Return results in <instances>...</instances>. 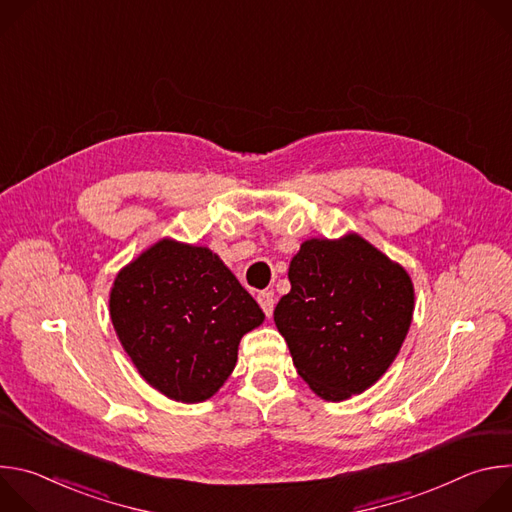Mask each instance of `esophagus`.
<instances>
[{"label": "esophagus", "mask_w": 512, "mask_h": 512, "mask_svg": "<svg viewBox=\"0 0 512 512\" xmlns=\"http://www.w3.org/2000/svg\"><path fill=\"white\" fill-rule=\"evenodd\" d=\"M257 302H259L261 310L265 312V316L269 318L273 314V306H275V300H273L271 291H261V294H257Z\"/></svg>", "instance_id": "34e87169"}]
</instances>
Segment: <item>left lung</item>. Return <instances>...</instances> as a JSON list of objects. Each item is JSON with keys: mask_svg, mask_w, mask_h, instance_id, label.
<instances>
[{"mask_svg": "<svg viewBox=\"0 0 512 512\" xmlns=\"http://www.w3.org/2000/svg\"><path fill=\"white\" fill-rule=\"evenodd\" d=\"M273 312L298 375L326 401L373 387L401 350L413 318L409 273L369 241H304Z\"/></svg>", "mask_w": 512, "mask_h": 512, "instance_id": "left-lung-1", "label": "left lung"}]
</instances>
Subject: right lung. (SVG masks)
I'll return each instance as SVG.
<instances>
[{
  "instance_id": "right-lung-1",
  "label": "right lung",
  "mask_w": 512,
  "mask_h": 512,
  "mask_svg": "<svg viewBox=\"0 0 512 512\" xmlns=\"http://www.w3.org/2000/svg\"><path fill=\"white\" fill-rule=\"evenodd\" d=\"M109 314L139 375L182 403L206 401L221 389L241 338L265 320L221 257L172 239L117 273Z\"/></svg>"
}]
</instances>
